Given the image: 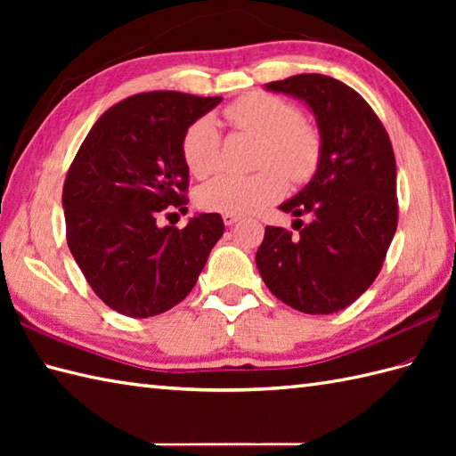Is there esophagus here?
Returning <instances> with one entry per match:
<instances>
[{
	"mask_svg": "<svg viewBox=\"0 0 456 456\" xmlns=\"http://www.w3.org/2000/svg\"><path fill=\"white\" fill-rule=\"evenodd\" d=\"M237 221H240V216H237V213H223V223L225 225H235Z\"/></svg>",
	"mask_w": 456,
	"mask_h": 456,
	"instance_id": "esophagus-1",
	"label": "esophagus"
}]
</instances>
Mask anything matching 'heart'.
I'll list each match as a JSON object with an SVG mask.
<instances>
[{
  "mask_svg": "<svg viewBox=\"0 0 456 456\" xmlns=\"http://www.w3.org/2000/svg\"><path fill=\"white\" fill-rule=\"evenodd\" d=\"M235 131L260 139L258 172L250 176L223 174L198 191V206L206 211L248 216L265 209L286 193L288 180L305 183L322 162V134L304 121L292 102L266 92H253L225 108ZM182 157L188 170L208 178L221 164V133L208 115L198 118L182 137Z\"/></svg>",
  "mask_w": 456,
  "mask_h": 456,
  "instance_id": "obj_1",
  "label": "heart"
}]
</instances>
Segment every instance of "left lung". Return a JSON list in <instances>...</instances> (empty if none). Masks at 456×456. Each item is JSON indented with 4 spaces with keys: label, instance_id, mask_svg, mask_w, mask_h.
Listing matches in <instances>:
<instances>
[{
    "label": "left lung",
    "instance_id": "obj_1",
    "mask_svg": "<svg viewBox=\"0 0 456 456\" xmlns=\"http://www.w3.org/2000/svg\"><path fill=\"white\" fill-rule=\"evenodd\" d=\"M314 110L322 162L312 182L280 206L296 217V235L266 227L256 266L280 302L312 315L335 314L380 274L398 227L395 157L388 133L364 98L323 74L266 84Z\"/></svg>",
    "mask_w": 456,
    "mask_h": 456
}]
</instances>
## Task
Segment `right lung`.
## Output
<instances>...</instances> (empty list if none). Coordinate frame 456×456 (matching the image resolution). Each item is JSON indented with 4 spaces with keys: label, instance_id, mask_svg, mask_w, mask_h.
<instances>
[{
    "label": "right lung",
    "instance_id": "1",
    "mask_svg": "<svg viewBox=\"0 0 456 456\" xmlns=\"http://www.w3.org/2000/svg\"><path fill=\"white\" fill-rule=\"evenodd\" d=\"M219 102L182 92L131 95L95 121L68 168V248L95 296L121 315L152 317L180 304L225 231L219 213H201L183 229L159 225L188 203L183 133Z\"/></svg>",
    "mask_w": 456,
    "mask_h": 456
}]
</instances>
